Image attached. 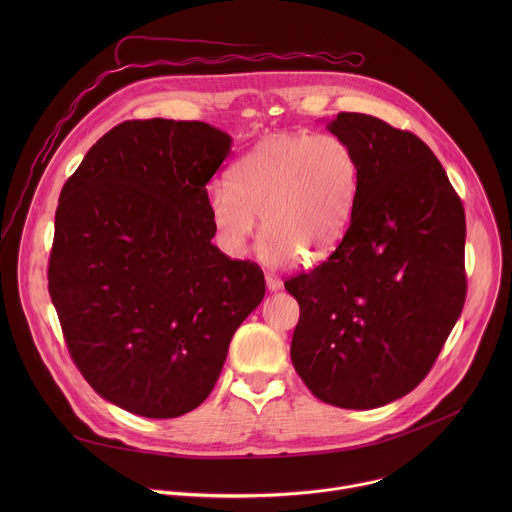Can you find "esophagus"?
<instances>
[{
  "label": "esophagus",
  "mask_w": 512,
  "mask_h": 512,
  "mask_svg": "<svg viewBox=\"0 0 512 512\" xmlns=\"http://www.w3.org/2000/svg\"><path fill=\"white\" fill-rule=\"evenodd\" d=\"M265 283H267L269 291H277L283 285V281L277 275H273V273H265Z\"/></svg>",
  "instance_id": "obj_1"
}]
</instances>
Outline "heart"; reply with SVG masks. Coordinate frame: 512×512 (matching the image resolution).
<instances>
[{"instance_id":"heart-1","label":"heart","mask_w":512,"mask_h":512,"mask_svg":"<svg viewBox=\"0 0 512 512\" xmlns=\"http://www.w3.org/2000/svg\"><path fill=\"white\" fill-rule=\"evenodd\" d=\"M208 194L212 223L231 255H243L257 231L267 263H314L346 233L358 186L350 145L332 133L281 131L261 139Z\"/></svg>"}]
</instances>
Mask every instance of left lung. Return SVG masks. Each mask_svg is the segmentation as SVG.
Here are the masks:
<instances>
[{"label": "left lung", "instance_id": "obj_1", "mask_svg": "<svg viewBox=\"0 0 512 512\" xmlns=\"http://www.w3.org/2000/svg\"><path fill=\"white\" fill-rule=\"evenodd\" d=\"M328 129L350 145L358 186L336 251L285 281L300 304L289 352L314 397L373 409L425 379L462 314L466 218L415 133L364 113Z\"/></svg>", "mask_w": 512, "mask_h": 512}]
</instances>
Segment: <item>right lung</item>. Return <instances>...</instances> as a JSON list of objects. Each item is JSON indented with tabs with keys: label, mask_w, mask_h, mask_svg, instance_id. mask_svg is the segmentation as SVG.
Instances as JSON below:
<instances>
[{
	"label": "right lung",
	"mask_w": 512,
	"mask_h": 512,
	"mask_svg": "<svg viewBox=\"0 0 512 512\" xmlns=\"http://www.w3.org/2000/svg\"><path fill=\"white\" fill-rule=\"evenodd\" d=\"M229 152L202 121H123L60 192L50 298L81 375L129 413L196 409L265 296L257 263L212 245L206 184Z\"/></svg>",
	"instance_id": "1"
}]
</instances>
